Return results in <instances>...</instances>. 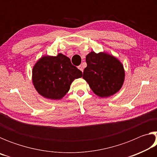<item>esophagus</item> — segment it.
<instances>
[{"mask_svg":"<svg viewBox=\"0 0 157 157\" xmlns=\"http://www.w3.org/2000/svg\"><path fill=\"white\" fill-rule=\"evenodd\" d=\"M78 68L82 71V73H83V71H84V67H83V66H82V65H79V66H78Z\"/></svg>","mask_w":157,"mask_h":157,"instance_id":"esophagus-1","label":"esophagus"}]
</instances>
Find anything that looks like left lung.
I'll use <instances>...</instances> for the list:
<instances>
[{
    "mask_svg": "<svg viewBox=\"0 0 157 157\" xmlns=\"http://www.w3.org/2000/svg\"><path fill=\"white\" fill-rule=\"evenodd\" d=\"M87 66L83 78L95 95L111 96L121 89L124 80L123 65L116 57L106 52L92 51L86 57Z\"/></svg>",
    "mask_w": 157,
    "mask_h": 157,
    "instance_id": "obj_1",
    "label": "left lung"
}]
</instances>
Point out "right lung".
Returning a JSON list of instances; mask_svg holds the SVG:
<instances>
[{
    "label": "right lung",
    "mask_w": 157,
    "mask_h": 157,
    "mask_svg": "<svg viewBox=\"0 0 157 157\" xmlns=\"http://www.w3.org/2000/svg\"><path fill=\"white\" fill-rule=\"evenodd\" d=\"M82 77V71L62 53L55 57H42L33 69L34 88L42 96L50 100L62 99L74 79Z\"/></svg>",
    "instance_id": "add662e5"
}]
</instances>
